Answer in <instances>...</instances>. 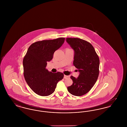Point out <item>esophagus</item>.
<instances>
[{
    "label": "esophagus",
    "mask_w": 127,
    "mask_h": 127,
    "mask_svg": "<svg viewBox=\"0 0 127 127\" xmlns=\"http://www.w3.org/2000/svg\"><path fill=\"white\" fill-rule=\"evenodd\" d=\"M68 76H66V75H64V78L65 79H67V78H68Z\"/></svg>",
    "instance_id": "34e87169"
}]
</instances>
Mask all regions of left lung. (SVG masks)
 I'll return each instance as SVG.
<instances>
[{
    "label": "left lung",
    "instance_id": "1",
    "mask_svg": "<svg viewBox=\"0 0 127 127\" xmlns=\"http://www.w3.org/2000/svg\"><path fill=\"white\" fill-rule=\"evenodd\" d=\"M66 42L74 51L73 65L79 73L76 78L71 76L73 84L67 88L74 96H81L91 90L99 74V60L92 45L78 38H66Z\"/></svg>",
    "mask_w": 127,
    "mask_h": 127
}]
</instances>
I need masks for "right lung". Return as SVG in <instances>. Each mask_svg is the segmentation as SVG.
<instances>
[{"mask_svg":"<svg viewBox=\"0 0 127 127\" xmlns=\"http://www.w3.org/2000/svg\"><path fill=\"white\" fill-rule=\"evenodd\" d=\"M64 40L65 38L60 37L37 41L28 49L23 61L25 79L30 89L38 95L47 96L52 94L58 82L64 77L62 73H52L46 67Z\"/></svg>","mask_w":127,"mask_h":127,"instance_id":"add662e5","label":"right lung"}]
</instances>
